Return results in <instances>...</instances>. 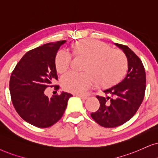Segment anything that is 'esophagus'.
<instances>
[{
    "instance_id": "esophagus-1",
    "label": "esophagus",
    "mask_w": 158,
    "mask_h": 158,
    "mask_svg": "<svg viewBox=\"0 0 158 158\" xmlns=\"http://www.w3.org/2000/svg\"><path fill=\"white\" fill-rule=\"evenodd\" d=\"M75 95H77V96H78L79 98H80L82 100H86L87 98V96H85V95H79V94H76Z\"/></svg>"
}]
</instances>
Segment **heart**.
<instances>
[{
    "label": "heart",
    "instance_id": "heart-1",
    "mask_svg": "<svg viewBox=\"0 0 158 158\" xmlns=\"http://www.w3.org/2000/svg\"><path fill=\"white\" fill-rule=\"evenodd\" d=\"M75 57L86 58L84 72H69L61 78V85L65 91L82 94L95 81L99 88L106 89L117 85L127 70L126 56L121 50L95 39H84L71 45ZM72 57L65 50H59L55 57V67L59 73L66 72Z\"/></svg>",
    "mask_w": 158,
    "mask_h": 158
}]
</instances>
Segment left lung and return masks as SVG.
Returning a JSON list of instances; mask_svg holds the SVG:
<instances>
[{
    "mask_svg": "<svg viewBox=\"0 0 158 158\" xmlns=\"http://www.w3.org/2000/svg\"><path fill=\"white\" fill-rule=\"evenodd\" d=\"M115 45L126 55L128 71L120 83L103 91L106 97L96 96L99 109L91 114L98 124L109 128L119 126L132 118L142 103L146 89V73L141 59L126 45Z\"/></svg>",
    "mask_w": 158,
    "mask_h": 158,
    "instance_id": "1",
    "label": "left lung"
}]
</instances>
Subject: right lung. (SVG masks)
I'll list each match as a JSON object with an SVG mask.
<instances>
[{"label":"right lung","mask_w":158,"mask_h":158,"mask_svg":"<svg viewBox=\"0 0 158 158\" xmlns=\"http://www.w3.org/2000/svg\"><path fill=\"white\" fill-rule=\"evenodd\" d=\"M65 41L48 43L27 52L11 73L9 89L15 110L24 120L35 127H49L59 121L72 95L63 92L49 98L47 87L59 85L55 67V57Z\"/></svg>","instance_id":"obj_1"}]
</instances>
